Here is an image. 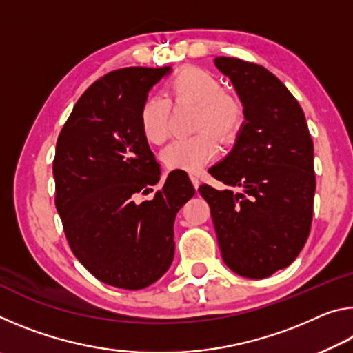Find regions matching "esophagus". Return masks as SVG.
Listing matches in <instances>:
<instances>
[{
  "label": "esophagus",
  "mask_w": 353,
  "mask_h": 353,
  "mask_svg": "<svg viewBox=\"0 0 353 353\" xmlns=\"http://www.w3.org/2000/svg\"><path fill=\"white\" fill-rule=\"evenodd\" d=\"M190 181H191V183H193V187H194V188H198V187H199V179L196 177L194 174H190Z\"/></svg>",
  "instance_id": "esophagus-1"
}]
</instances>
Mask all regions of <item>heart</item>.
I'll return each mask as SVG.
<instances>
[{
    "instance_id": "b5f03b06",
    "label": "heart",
    "mask_w": 353,
    "mask_h": 353,
    "mask_svg": "<svg viewBox=\"0 0 353 353\" xmlns=\"http://www.w3.org/2000/svg\"><path fill=\"white\" fill-rule=\"evenodd\" d=\"M171 104H196L191 137L172 141L163 151V162L170 170L199 171L219 152V140L229 145L243 124V105L234 94L223 90L210 71L187 67L177 71L165 83V98L149 97L140 109V126L145 139L162 145L171 135Z\"/></svg>"
}]
</instances>
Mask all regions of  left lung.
I'll use <instances>...</instances> for the list:
<instances>
[{
  "instance_id": "8db88e82",
  "label": "left lung",
  "mask_w": 353,
  "mask_h": 353,
  "mask_svg": "<svg viewBox=\"0 0 353 353\" xmlns=\"http://www.w3.org/2000/svg\"><path fill=\"white\" fill-rule=\"evenodd\" d=\"M244 107L232 152L208 172L225 185H201L223 260L238 276L270 277L290 266L310 235L316 190L313 140L302 107L261 65L216 57Z\"/></svg>"
}]
</instances>
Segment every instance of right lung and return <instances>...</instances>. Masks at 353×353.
Wrapping results in <instances>:
<instances>
[{
	"label": "right lung",
	"instance_id": "obj_1",
	"mask_svg": "<svg viewBox=\"0 0 353 353\" xmlns=\"http://www.w3.org/2000/svg\"><path fill=\"white\" fill-rule=\"evenodd\" d=\"M170 71L129 67L99 77L57 139L52 174L65 236L76 259L117 288H146L168 271L176 214L194 194L188 176L171 172L152 199L137 202L160 179L140 109Z\"/></svg>",
	"mask_w": 353,
	"mask_h": 353
}]
</instances>
